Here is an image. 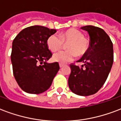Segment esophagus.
<instances>
[{
	"label": "esophagus",
	"instance_id": "obj_1",
	"mask_svg": "<svg viewBox=\"0 0 121 121\" xmlns=\"http://www.w3.org/2000/svg\"><path fill=\"white\" fill-rule=\"evenodd\" d=\"M63 66H64V65L61 64V63H60V68H62Z\"/></svg>",
	"mask_w": 121,
	"mask_h": 121
}]
</instances>
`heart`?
Returning a JSON list of instances; mask_svg holds the SVG:
<instances>
[{
    "mask_svg": "<svg viewBox=\"0 0 121 121\" xmlns=\"http://www.w3.org/2000/svg\"><path fill=\"white\" fill-rule=\"evenodd\" d=\"M67 45L66 51H60L54 54L53 60L60 63H67L73 60L76 56L82 57L89 48V41L84 37V34L77 29H70L61 33L60 35L52 34L47 39L48 48L52 52H56Z\"/></svg>",
    "mask_w": 121,
    "mask_h": 121,
    "instance_id": "heart-1",
    "label": "heart"
}]
</instances>
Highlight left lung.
I'll list each match as a JSON object with an SVG mask.
<instances>
[{
    "label": "left lung",
    "instance_id": "8db88e82",
    "mask_svg": "<svg viewBox=\"0 0 121 121\" xmlns=\"http://www.w3.org/2000/svg\"><path fill=\"white\" fill-rule=\"evenodd\" d=\"M88 32L90 37L89 48L78 62L79 67L70 65L69 87L74 94L89 96L96 93L104 85L113 62V43L104 30L91 25L81 28Z\"/></svg>",
    "mask_w": 121,
    "mask_h": 121
}]
</instances>
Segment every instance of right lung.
<instances>
[{
	"label": "right lung",
	"mask_w": 121,
	"mask_h": 121,
	"mask_svg": "<svg viewBox=\"0 0 121 121\" xmlns=\"http://www.w3.org/2000/svg\"><path fill=\"white\" fill-rule=\"evenodd\" d=\"M56 32L42 26H32L21 31L13 41L11 61L13 75L20 87L28 93L47 91L60 69L58 62H47L52 55L47 39Z\"/></svg>",
	"instance_id": "obj_1"
}]
</instances>
